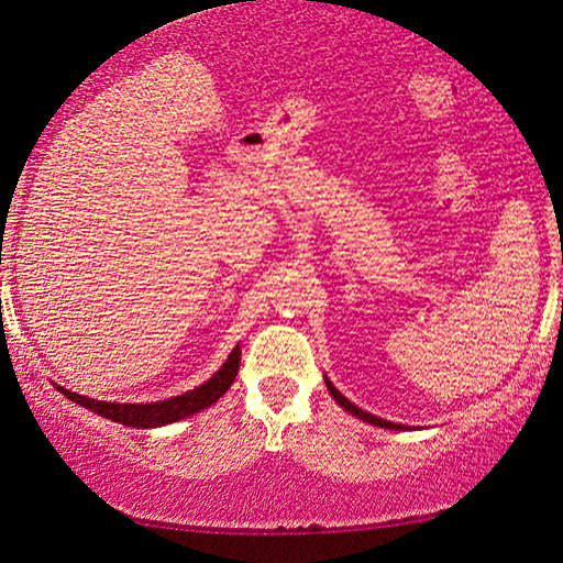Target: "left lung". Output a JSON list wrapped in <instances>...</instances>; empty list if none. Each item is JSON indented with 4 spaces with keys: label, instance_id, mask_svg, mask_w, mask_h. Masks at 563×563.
Returning a JSON list of instances; mask_svg holds the SVG:
<instances>
[{
    "label": "left lung",
    "instance_id": "left-lung-1",
    "mask_svg": "<svg viewBox=\"0 0 563 563\" xmlns=\"http://www.w3.org/2000/svg\"><path fill=\"white\" fill-rule=\"evenodd\" d=\"M323 379H325V389H329V394H331V397H333L335 401H339V407H343V409H346V412H349V415H354L356 419H364V422H368V424L384 427V430H407V427H405V424L389 422V419H382V417H376V415H368V412H364V409H358V407L354 405V401H349L346 397H343V394H341L339 389H335V387H333V384H331V379H329V376H323Z\"/></svg>",
    "mask_w": 563,
    "mask_h": 563
}]
</instances>
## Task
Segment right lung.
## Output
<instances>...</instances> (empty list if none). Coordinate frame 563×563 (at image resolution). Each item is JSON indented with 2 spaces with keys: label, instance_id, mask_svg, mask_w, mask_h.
Listing matches in <instances>:
<instances>
[{
  "label": "right lung",
  "instance_id": "obj_1",
  "mask_svg": "<svg viewBox=\"0 0 563 563\" xmlns=\"http://www.w3.org/2000/svg\"><path fill=\"white\" fill-rule=\"evenodd\" d=\"M240 356H242L240 346H234L230 351L228 362L217 368V372L209 376L205 384H199V387L179 394V397L148 401V405H119V401H100V399L82 397V394H78V391L57 387V384L55 387H57V391L65 394L67 399L75 401V405H80V407L90 409V412L111 419V422L136 427V430H154V427L179 422V419H187L191 415L201 412V409L212 407L214 401L232 387L234 376H238V372H240Z\"/></svg>",
  "mask_w": 563,
  "mask_h": 563
}]
</instances>
